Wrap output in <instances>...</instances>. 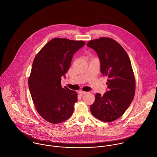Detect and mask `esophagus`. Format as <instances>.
Instances as JSON below:
<instances>
[{
  "label": "esophagus",
  "mask_w": 157,
  "mask_h": 157,
  "mask_svg": "<svg viewBox=\"0 0 157 157\" xmlns=\"http://www.w3.org/2000/svg\"><path fill=\"white\" fill-rule=\"evenodd\" d=\"M78 93L80 94H87L88 92H84V91H82V90H79V91L78 92Z\"/></svg>",
  "instance_id": "1"
}]
</instances>
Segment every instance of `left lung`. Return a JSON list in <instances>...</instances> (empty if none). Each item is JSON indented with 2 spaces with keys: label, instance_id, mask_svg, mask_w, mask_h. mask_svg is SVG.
<instances>
[{
  "label": "left lung",
  "instance_id": "8db88e82",
  "mask_svg": "<svg viewBox=\"0 0 157 157\" xmlns=\"http://www.w3.org/2000/svg\"><path fill=\"white\" fill-rule=\"evenodd\" d=\"M87 46L96 51L101 74L108 77V91L103 96L95 95L90 112L101 121H114L124 114L134 98L136 83L130 59L122 46L110 38L90 40Z\"/></svg>",
  "mask_w": 157,
  "mask_h": 157
}]
</instances>
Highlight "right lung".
Here are the masks:
<instances>
[{
  "label": "right lung",
  "instance_id": "obj_1",
  "mask_svg": "<svg viewBox=\"0 0 157 157\" xmlns=\"http://www.w3.org/2000/svg\"><path fill=\"white\" fill-rule=\"evenodd\" d=\"M85 43L55 38L44 45L33 60L29 88L35 109L47 122L61 123L73 113L77 92L67 87L62 88L61 77L65 78L74 54Z\"/></svg>",
  "mask_w": 157,
  "mask_h": 157
}]
</instances>
